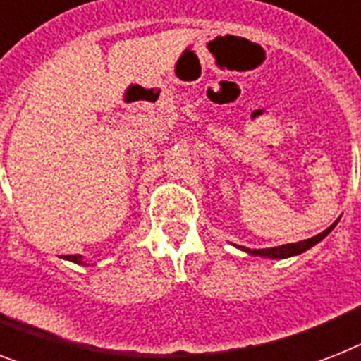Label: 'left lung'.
<instances>
[{"label":"left lung","mask_w":361,"mask_h":361,"mask_svg":"<svg viewBox=\"0 0 361 361\" xmlns=\"http://www.w3.org/2000/svg\"><path fill=\"white\" fill-rule=\"evenodd\" d=\"M339 221V219H338ZM338 221L334 222L332 226L326 228L324 231H321L319 235L312 237V239H306V241H298V243H289V245H282V247H274V248H245L239 247L243 252H247L250 256H259V257H269V259H286V257H293L302 254V252L310 250L312 247H315L317 243H321L324 237L330 233V231L336 228Z\"/></svg>","instance_id":"1"}]
</instances>
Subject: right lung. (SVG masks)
Segmentation results:
<instances>
[{
	"mask_svg": "<svg viewBox=\"0 0 361 361\" xmlns=\"http://www.w3.org/2000/svg\"><path fill=\"white\" fill-rule=\"evenodd\" d=\"M64 259H68V262H72V263H78V265H87L81 254H74V256H66V257H64Z\"/></svg>",
	"mask_w": 361,
	"mask_h": 361,
	"instance_id": "add662e5",
	"label": "right lung"
}]
</instances>
